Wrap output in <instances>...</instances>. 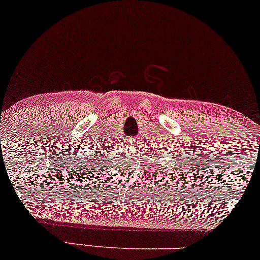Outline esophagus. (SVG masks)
<instances>
[{
	"label": "esophagus",
	"instance_id": "34e87169",
	"mask_svg": "<svg viewBox=\"0 0 260 260\" xmlns=\"http://www.w3.org/2000/svg\"><path fill=\"white\" fill-rule=\"evenodd\" d=\"M126 144H127V146H129V147H136L137 146V140L134 139V138H129V139L126 140Z\"/></svg>",
	"mask_w": 260,
	"mask_h": 260
}]
</instances>
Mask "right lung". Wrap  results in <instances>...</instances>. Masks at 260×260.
<instances>
[{
  "label": "right lung",
  "mask_w": 260,
  "mask_h": 260,
  "mask_svg": "<svg viewBox=\"0 0 260 260\" xmlns=\"http://www.w3.org/2000/svg\"><path fill=\"white\" fill-rule=\"evenodd\" d=\"M96 153H98L97 155L95 154ZM92 156H93L94 158H97V159H96V162H97V160H98V156H100V151H94V152H92ZM94 158H93V159H94Z\"/></svg>",
  "instance_id": "add662e5"
}]
</instances>
